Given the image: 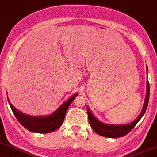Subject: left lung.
Wrapping results in <instances>:
<instances>
[{"instance_id": "1", "label": "left lung", "mask_w": 157, "mask_h": 157, "mask_svg": "<svg viewBox=\"0 0 157 157\" xmlns=\"http://www.w3.org/2000/svg\"><path fill=\"white\" fill-rule=\"evenodd\" d=\"M149 96H150V85L149 82H147V92L146 97L144 99V105H143L142 110L138 117L132 122L124 125H115V124H106L100 122L98 121L94 115L92 114L91 112L90 111L89 108L87 106V114H88V120L90 125L91 128L95 131L99 136H104L107 138H119L123 137L128 134L131 130L135 127V126L138 124V122L141 120L142 116L146 112L148 102H149Z\"/></svg>"}]
</instances>
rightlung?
<instances>
[{
    "instance_id": "1",
    "label": "right lung",
    "mask_w": 157,
    "mask_h": 157,
    "mask_svg": "<svg viewBox=\"0 0 157 157\" xmlns=\"http://www.w3.org/2000/svg\"><path fill=\"white\" fill-rule=\"evenodd\" d=\"M78 94L72 95L68 100L63 102L60 107L48 116H30L20 112L13 107V105L9 102L12 111L15 117L18 120V122L25 128H26L30 132L36 133H48L54 132L62 125L64 120L65 114L67 113L69 106L70 105L73 99L77 97Z\"/></svg>"
}]
</instances>
